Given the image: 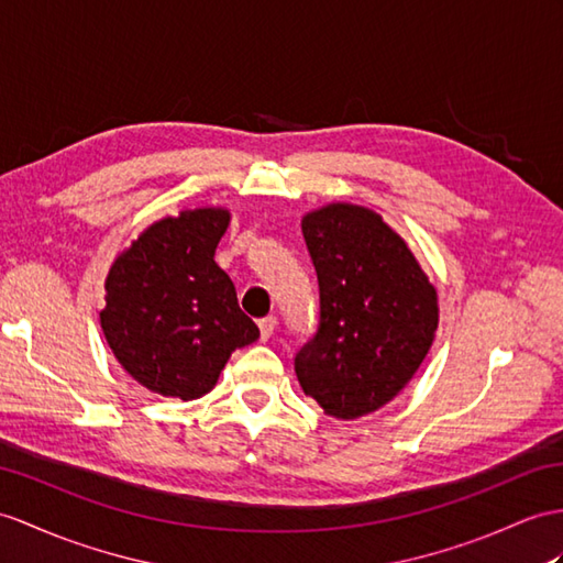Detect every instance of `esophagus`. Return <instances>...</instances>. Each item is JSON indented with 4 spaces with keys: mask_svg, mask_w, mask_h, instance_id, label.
<instances>
[{
    "mask_svg": "<svg viewBox=\"0 0 563 563\" xmlns=\"http://www.w3.org/2000/svg\"><path fill=\"white\" fill-rule=\"evenodd\" d=\"M257 327H260V339L267 341L274 334V329H277V318H272V314H269V318L260 320Z\"/></svg>",
    "mask_w": 563,
    "mask_h": 563,
    "instance_id": "34e87169",
    "label": "esophagus"
}]
</instances>
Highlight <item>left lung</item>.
Masks as SVG:
<instances>
[{
	"instance_id": "8db88e82",
	"label": "left lung",
	"mask_w": 563,
	"mask_h": 563,
	"mask_svg": "<svg viewBox=\"0 0 563 563\" xmlns=\"http://www.w3.org/2000/svg\"><path fill=\"white\" fill-rule=\"evenodd\" d=\"M320 284V327L296 377L327 416L355 420L389 404L430 353L440 303L408 243L375 210L327 202L300 219Z\"/></svg>"
}]
</instances>
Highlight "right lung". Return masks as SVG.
<instances>
[{
	"instance_id": "right-lung-1",
	"label": "right lung",
	"mask_w": 563,
	"mask_h": 563,
	"mask_svg": "<svg viewBox=\"0 0 563 563\" xmlns=\"http://www.w3.org/2000/svg\"><path fill=\"white\" fill-rule=\"evenodd\" d=\"M227 208L181 210L143 229L104 282L100 327L114 358L147 391L194 401L214 389L229 355L253 344L257 324L214 263Z\"/></svg>"
}]
</instances>
